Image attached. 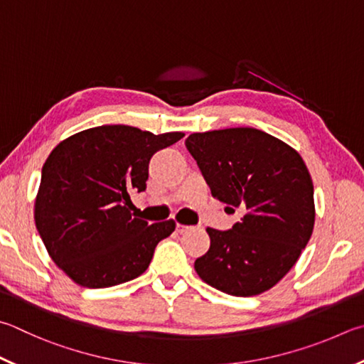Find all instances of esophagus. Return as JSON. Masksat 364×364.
Segmentation results:
<instances>
[{
    "label": "esophagus",
    "mask_w": 364,
    "mask_h": 364,
    "mask_svg": "<svg viewBox=\"0 0 364 364\" xmlns=\"http://www.w3.org/2000/svg\"><path fill=\"white\" fill-rule=\"evenodd\" d=\"M191 229V226H186V224H181V223H178L176 224V230L180 234H183V232H186V230H189Z\"/></svg>",
    "instance_id": "esophagus-1"
}]
</instances>
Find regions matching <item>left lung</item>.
<instances>
[{
	"mask_svg": "<svg viewBox=\"0 0 364 364\" xmlns=\"http://www.w3.org/2000/svg\"><path fill=\"white\" fill-rule=\"evenodd\" d=\"M186 148L213 197L230 213L243 211L232 229H207L210 248L196 259V272L230 296L267 291L291 270L314 230V183L302 157L251 127L191 134Z\"/></svg>",
	"mask_w": 364,
	"mask_h": 364,
	"instance_id": "1",
	"label": "left lung"
}]
</instances>
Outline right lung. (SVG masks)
Masks as SVG:
<instances>
[{"instance_id": "1", "label": "right lung", "mask_w": 364, "mask_h": 364, "mask_svg": "<svg viewBox=\"0 0 364 364\" xmlns=\"http://www.w3.org/2000/svg\"><path fill=\"white\" fill-rule=\"evenodd\" d=\"M184 136L130 125H100L65 138L43 165L35 200L39 235L58 267L84 288H108L140 277L175 221L132 215L130 191L146 189L156 151Z\"/></svg>"}]
</instances>
